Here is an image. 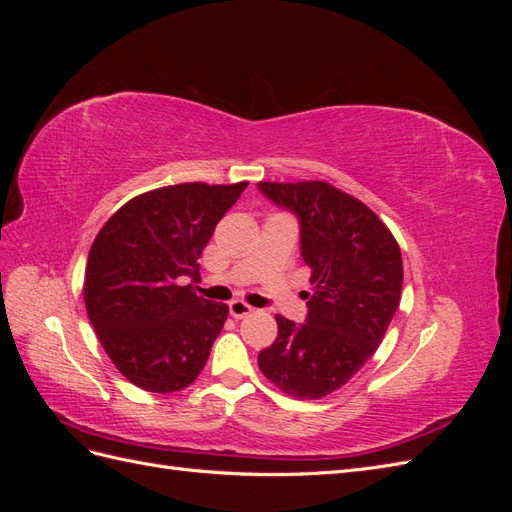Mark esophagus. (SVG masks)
I'll return each instance as SVG.
<instances>
[{
  "label": "esophagus",
  "instance_id": "1",
  "mask_svg": "<svg viewBox=\"0 0 512 512\" xmlns=\"http://www.w3.org/2000/svg\"><path fill=\"white\" fill-rule=\"evenodd\" d=\"M228 309H230V316H232V318H245V316H250V314L254 312V307L247 305V303L241 301V299L230 301V303H228Z\"/></svg>",
  "mask_w": 512,
  "mask_h": 512
}]
</instances>
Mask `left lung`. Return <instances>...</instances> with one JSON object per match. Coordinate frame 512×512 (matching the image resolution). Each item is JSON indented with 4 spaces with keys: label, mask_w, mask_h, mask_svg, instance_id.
I'll return each instance as SVG.
<instances>
[{
    "label": "left lung",
    "mask_w": 512,
    "mask_h": 512,
    "mask_svg": "<svg viewBox=\"0 0 512 512\" xmlns=\"http://www.w3.org/2000/svg\"><path fill=\"white\" fill-rule=\"evenodd\" d=\"M258 188L299 215L301 256L312 269L307 322L277 314L275 342L258 367L294 399L327 397L359 371L397 312L404 262L393 232L359 198L327 181Z\"/></svg>",
    "instance_id": "left-lung-1"
}]
</instances>
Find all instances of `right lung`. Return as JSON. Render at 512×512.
<instances>
[{
	"instance_id": "1",
	"label": "right lung",
	"mask_w": 512,
	"mask_h": 512,
	"mask_svg": "<svg viewBox=\"0 0 512 512\" xmlns=\"http://www.w3.org/2000/svg\"><path fill=\"white\" fill-rule=\"evenodd\" d=\"M247 181L177 183L138 194L100 228L85 267V307L108 359L149 393H175L203 371L228 318L198 297V258Z\"/></svg>"
}]
</instances>
